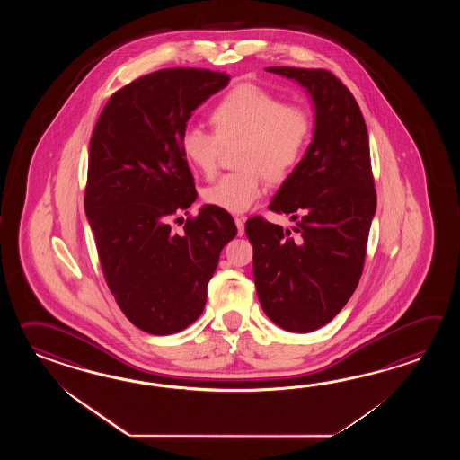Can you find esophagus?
Returning a JSON list of instances; mask_svg holds the SVG:
<instances>
[{
	"label": "esophagus",
	"mask_w": 460,
	"mask_h": 460,
	"mask_svg": "<svg viewBox=\"0 0 460 460\" xmlns=\"http://www.w3.org/2000/svg\"><path fill=\"white\" fill-rule=\"evenodd\" d=\"M244 220H246L244 217H236V218H234V224H236L240 236H243L244 234Z\"/></svg>",
	"instance_id": "obj_1"
}]
</instances>
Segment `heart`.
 Segmentation results:
<instances>
[{
	"instance_id": "obj_1",
	"label": "heart",
	"mask_w": 460,
	"mask_h": 460,
	"mask_svg": "<svg viewBox=\"0 0 460 460\" xmlns=\"http://www.w3.org/2000/svg\"><path fill=\"white\" fill-rule=\"evenodd\" d=\"M214 133L187 128L181 137L182 156L202 176L218 169L222 146L238 149L240 172H232L204 190L208 206L243 214L263 196L266 177L283 182L299 167L313 137V115L297 103L254 84L232 88L210 113Z\"/></svg>"
}]
</instances>
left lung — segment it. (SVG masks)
<instances>
[{
  "label": "left lung",
  "instance_id": "1",
  "mask_svg": "<svg viewBox=\"0 0 460 460\" xmlns=\"http://www.w3.org/2000/svg\"><path fill=\"white\" fill-rule=\"evenodd\" d=\"M307 88L313 143L270 208L297 220L291 230L246 220L264 314L289 332L317 331L349 303L360 281L376 210L368 131L350 90L325 69L268 67Z\"/></svg>",
  "mask_w": 460,
  "mask_h": 460
}]
</instances>
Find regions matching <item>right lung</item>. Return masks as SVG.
<instances>
[{
    "label": "right lung",
    "instance_id": "obj_1",
    "mask_svg": "<svg viewBox=\"0 0 460 460\" xmlns=\"http://www.w3.org/2000/svg\"><path fill=\"white\" fill-rule=\"evenodd\" d=\"M230 77L207 69H163L115 92L88 151L85 214L119 309L153 335L181 332L204 313L207 284L236 234L234 218L206 206L182 234L171 220L197 199L181 137L187 119Z\"/></svg>",
    "mask_w": 460,
    "mask_h": 460
}]
</instances>
